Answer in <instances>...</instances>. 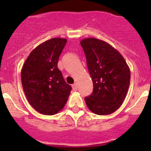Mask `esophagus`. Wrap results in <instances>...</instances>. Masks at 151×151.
Returning a JSON list of instances; mask_svg holds the SVG:
<instances>
[{
    "mask_svg": "<svg viewBox=\"0 0 151 151\" xmlns=\"http://www.w3.org/2000/svg\"><path fill=\"white\" fill-rule=\"evenodd\" d=\"M77 86H78V85H77V83H74L73 85H72L73 91H76L77 90Z\"/></svg>",
    "mask_w": 151,
    "mask_h": 151,
    "instance_id": "obj_1",
    "label": "esophagus"
}]
</instances>
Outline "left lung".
Segmentation results:
<instances>
[{
	"label": "left lung",
	"instance_id": "left-lung-1",
	"mask_svg": "<svg viewBox=\"0 0 151 151\" xmlns=\"http://www.w3.org/2000/svg\"><path fill=\"white\" fill-rule=\"evenodd\" d=\"M80 44L94 85L92 94L85 98L86 105L97 115L111 114L120 107L127 94L129 66L120 53L106 41L88 38Z\"/></svg>",
	"mask_w": 151,
	"mask_h": 151
}]
</instances>
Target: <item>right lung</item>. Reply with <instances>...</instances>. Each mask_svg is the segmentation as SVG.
Masks as SVG:
<instances>
[{
    "label": "right lung",
    "mask_w": 151,
    "mask_h": 151,
    "mask_svg": "<svg viewBox=\"0 0 151 151\" xmlns=\"http://www.w3.org/2000/svg\"><path fill=\"white\" fill-rule=\"evenodd\" d=\"M66 38H54L36 47L24 63L21 80L30 105L44 115H54L66 104L72 87L57 67Z\"/></svg>",
    "instance_id": "add662e5"
}]
</instances>
